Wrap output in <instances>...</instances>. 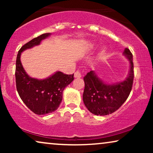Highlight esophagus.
Returning a JSON list of instances; mask_svg holds the SVG:
<instances>
[{
	"instance_id": "34e87169",
	"label": "esophagus",
	"mask_w": 153,
	"mask_h": 153,
	"mask_svg": "<svg viewBox=\"0 0 153 153\" xmlns=\"http://www.w3.org/2000/svg\"><path fill=\"white\" fill-rule=\"evenodd\" d=\"M81 76H82V75H81V73L80 71L78 70L74 73V77H75V78H81Z\"/></svg>"
}]
</instances>
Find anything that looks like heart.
I'll return each instance as SVG.
<instances>
[{
    "mask_svg": "<svg viewBox=\"0 0 153 153\" xmlns=\"http://www.w3.org/2000/svg\"><path fill=\"white\" fill-rule=\"evenodd\" d=\"M102 52H104V51H102Z\"/></svg>",
    "mask_w": 153,
    "mask_h": 153,
    "instance_id": "heart-1",
    "label": "heart"
}]
</instances>
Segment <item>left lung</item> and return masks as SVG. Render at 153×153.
Returning <instances> with one entry per match:
<instances>
[{
    "instance_id": "left-lung-1",
    "label": "left lung",
    "mask_w": 153,
    "mask_h": 153,
    "mask_svg": "<svg viewBox=\"0 0 153 153\" xmlns=\"http://www.w3.org/2000/svg\"><path fill=\"white\" fill-rule=\"evenodd\" d=\"M123 55L130 64L128 76L124 81L108 84L101 80L94 71L88 72L83 78L85 88L83 100L92 114L97 116L112 114L118 110L129 97L134 80L133 56L127 48H125Z\"/></svg>"
}]
</instances>
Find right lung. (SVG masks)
Returning <instances> with one entry per match:
<instances>
[{"label": "right lung", "mask_w": 153, "mask_h": 153, "mask_svg": "<svg viewBox=\"0 0 153 153\" xmlns=\"http://www.w3.org/2000/svg\"><path fill=\"white\" fill-rule=\"evenodd\" d=\"M51 35L45 33L23 46L16 60V86L19 95L29 109L37 115H45L57 109L62 100L65 88L74 80V74H65L56 72L45 79L29 76L21 62V54L24 50L39 45L42 39Z\"/></svg>", "instance_id": "add662e5"}]
</instances>
